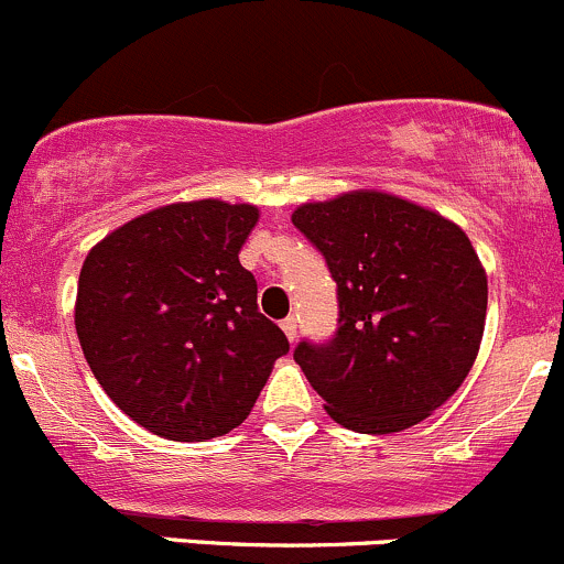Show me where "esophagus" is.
Wrapping results in <instances>:
<instances>
[{"label": "esophagus", "mask_w": 564, "mask_h": 564, "mask_svg": "<svg viewBox=\"0 0 564 564\" xmlns=\"http://www.w3.org/2000/svg\"><path fill=\"white\" fill-rule=\"evenodd\" d=\"M282 330H284V336H288L290 341H295V330H299V323H295V317H284Z\"/></svg>", "instance_id": "esophagus-1"}]
</instances>
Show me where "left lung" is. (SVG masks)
Here are the masks:
<instances>
[{
  "label": "left lung",
  "mask_w": 564,
  "mask_h": 564,
  "mask_svg": "<svg viewBox=\"0 0 564 564\" xmlns=\"http://www.w3.org/2000/svg\"><path fill=\"white\" fill-rule=\"evenodd\" d=\"M293 225L323 252L339 299L328 345L293 358L345 429L415 426L458 391L486 325L484 263L456 223L380 189L301 203Z\"/></svg>",
  "instance_id": "left-lung-1"
}]
</instances>
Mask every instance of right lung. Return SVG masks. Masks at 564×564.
<instances>
[{
	"label": "right lung",
	"mask_w": 564,
	"mask_h": 564,
	"mask_svg": "<svg viewBox=\"0 0 564 564\" xmlns=\"http://www.w3.org/2000/svg\"><path fill=\"white\" fill-rule=\"evenodd\" d=\"M258 206L171 203L89 249L75 295L80 350L102 391L138 426L206 443L243 423L290 350L260 315L239 252Z\"/></svg>",
	"instance_id": "1"
}]
</instances>
